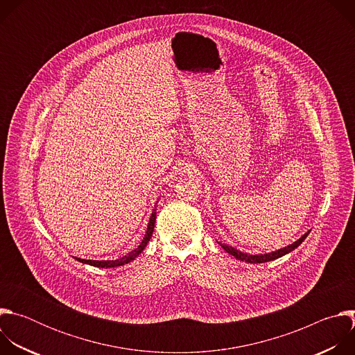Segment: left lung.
<instances>
[{"label": "left lung", "mask_w": 355, "mask_h": 355, "mask_svg": "<svg viewBox=\"0 0 355 355\" xmlns=\"http://www.w3.org/2000/svg\"><path fill=\"white\" fill-rule=\"evenodd\" d=\"M308 234H309V232L303 234V236H302L299 240H296L293 244H291V245H288V247H285V248H281V250H277V251L268 252V254H256V256L245 254V252H241V251H239V250H236V248H233V247H230V245H227V244H220L219 241H218V243L222 245V248H223V250H226V251L229 252V254H232V256H233V257H236L237 260H240V261H245V263H254V264H257V263H267V261H272V260H277V259H279V257H282V256L288 254V252H291V251H292V250H295L297 245H300V243L308 237Z\"/></svg>", "instance_id": "8db88e82"}]
</instances>
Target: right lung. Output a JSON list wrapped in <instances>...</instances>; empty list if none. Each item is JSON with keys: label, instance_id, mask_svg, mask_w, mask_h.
Wrapping results in <instances>:
<instances>
[{"label": "right lung", "instance_id": "obj_1", "mask_svg": "<svg viewBox=\"0 0 355 355\" xmlns=\"http://www.w3.org/2000/svg\"><path fill=\"white\" fill-rule=\"evenodd\" d=\"M155 223H156V209L153 211V214H151L150 216V222H148V226H147V232L144 234V239L141 240L140 245H137V248H135L133 251H130L129 254H126L125 257L122 259H118V260H112V261H95V260H83V259H77L80 263H84V264H89V266H94V267H101V268H112V267H119V266H123V264H128L130 263L132 260H135L140 252L144 250V247L147 245L150 237L153 236V230H155Z\"/></svg>", "mask_w": 355, "mask_h": 355}]
</instances>
